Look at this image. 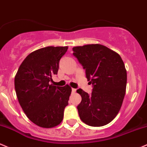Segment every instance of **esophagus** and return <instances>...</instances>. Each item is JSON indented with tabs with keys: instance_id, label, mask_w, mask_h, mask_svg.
Here are the masks:
<instances>
[{
	"instance_id": "1",
	"label": "esophagus",
	"mask_w": 147,
	"mask_h": 147,
	"mask_svg": "<svg viewBox=\"0 0 147 147\" xmlns=\"http://www.w3.org/2000/svg\"><path fill=\"white\" fill-rule=\"evenodd\" d=\"M71 92H72V93H76V89H74V88H72Z\"/></svg>"
}]
</instances>
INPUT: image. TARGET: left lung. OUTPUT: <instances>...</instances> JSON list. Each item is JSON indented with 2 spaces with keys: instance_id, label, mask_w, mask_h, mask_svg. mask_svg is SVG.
I'll return each mask as SVG.
<instances>
[{
  "instance_id": "obj_1",
  "label": "left lung",
  "mask_w": 147,
  "mask_h": 147,
  "mask_svg": "<svg viewBox=\"0 0 147 147\" xmlns=\"http://www.w3.org/2000/svg\"><path fill=\"white\" fill-rule=\"evenodd\" d=\"M73 55L85 70L92 92L78 89L82 100L77 107L79 117L90 126H103L112 121L120 110L126 93L127 73L117 53L101 44L73 48Z\"/></svg>"
}]
</instances>
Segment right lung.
I'll return each mask as SVG.
<instances>
[{
	"instance_id": "right-lung-1",
	"label": "right lung",
	"mask_w": 147,
	"mask_h": 147,
	"mask_svg": "<svg viewBox=\"0 0 147 147\" xmlns=\"http://www.w3.org/2000/svg\"><path fill=\"white\" fill-rule=\"evenodd\" d=\"M68 47H47L30 53L14 78V87L21 107L32 122L53 128L62 122L71 88L68 85H50L57 75L59 62Z\"/></svg>"
}]
</instances>
